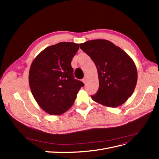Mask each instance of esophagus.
<instances>
[{
    "instance_id": "esophagus-1",
    "label": "esophagus",
    "mask_w": 159,
    "mask_h": 159,
    "mask_svg": "<svg viewBox=\"0 0 159 159\" xmlns=\"http://www.w3.org/2000/svg\"><path fill=\"white\" fill-rule=\"evenodd\" d=\"M83 82L84 83V84L86 83V82H87V79H86V78H84V79H83Z\"/></svg>"
}]
</instances>
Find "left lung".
Returning <instances> with one entry per match:
<instances>
[{"label": "left lung", "mask_w": 159, "mask_h": 159, "mask_svg": "<svg viewBox=\"0 0 159 159\" xmlns=\"http://www.w3.org/2000/svg\"><path fill=\"white\" fill-rule=\"evenodd\" d=\"M80 48L95 63L99 89L92 96L96 102L117 107L133 94L137 82L135 63L124 50L106 39H93L80 43Z\"/></svg>", "instance_id": "8db88e82"}]
</instances>
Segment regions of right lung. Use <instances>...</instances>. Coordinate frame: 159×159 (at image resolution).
I'll return each mask as SVG.
<instances>
[{
	"mask_svg": "<svg viewBox=\"0 0 159 159\" xmlns=\"http://www.w3.org/2000/svg\"><path fill=\"white\" fill-rule=\"evenodd\" d=\"M79 43L59 42L47 47L30 67L29 83L38 105L49 115L59 116L69 110L83 83L74 79L71 62Z\"/></svg>",
	"mask_w": 159,
	"mask_h": 159,
	"instance_id": "right-lung-1",
	"label": "right lung"
}]
</instances>
